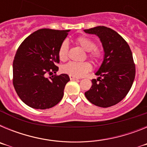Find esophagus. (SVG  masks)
Instances as JSON below:
<instances>
[{
    "label": "esophagus",
    "instance_id": "1",
    "mask_svg": "<svg viewBox=\"0 0 147 147\" xmlns=\"http://www.w3.org/2000/svg\"><path fill=\"white\" fill-rule=\"evenodd\" d=\"M69 77H70V80H79L78 78L75 77V76H69Z\"/></svg>",
    "mask_w": 147,
    "mask_h": 147
}]
</instances>
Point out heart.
Segmentation results:
<instances>
[{
  "label": "heart",
  "instance_id": "obj_1",
  "mask_svg": "<svg viewBox=\"0 0 147 147\" xmlns=\"http://www.w3.org/2000/svg\"><path fill=\"white\" fill-rule=\"evenodd\" d=\"M76 42L86 51H88V56L93 62L98 63L102 60V53L96 49V45L94 41L87 37H79L76 38ZM68 42L63 41L58 49V56L61 61H66L68 58ZM92 68L91 64L89 62H70L62 67L63 72L70 76L81 77L85 76Z\"/></svg>",
  "mask_w": 147,
  "mask_h": 147
}]
</instances>
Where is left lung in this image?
Listing matches in <instances>:
<instances>
[{
  "mask_svg": "<svg viewBox=\"0 0 147 147\" xmlns=\"http://www.w3.org/2000/svg\"><path fill=\"white\" fill-rule=\"evenodd\" d=\"M84 32L98 36L105 52L103 62L95 74L98 77L92 80L85 96L98 107L113 106L127 96L134 81L136 65L130 48L120 34L107 27L96 26Z\"/></svg>",
  "mask_w": 147,
  "mask_h": 147,
  "instance_id": "1",
  "label": "left lung"
}]
</instances>
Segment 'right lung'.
Listing matches in <instances>:
<instances>
[{
    "mask_svg": "<svg viewBox=\"0 0 147 147\" xmlns=\"http://www.w3.org/2000/svg\"><path fill=\"white\" fill-rule=\"evenodd\" d=\"M70 30L39 29L23 40L13 62V85L26 105L45 110L57 105L70 81L65 74H56L59 62L58 49Z\"/></svg>",
    "mask_w": 147,
    "mask_h": 147,
    "instance_id": "add662e5",
    "label": "right lung"
}]
</instances>
